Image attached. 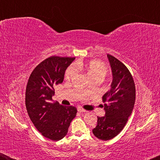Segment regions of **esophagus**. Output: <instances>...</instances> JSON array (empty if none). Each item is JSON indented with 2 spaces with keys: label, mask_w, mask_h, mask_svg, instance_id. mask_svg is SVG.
<instances>
[{
  "label": "esophagus",
  "mask_w": 160,
  "mask_h": 160,
  "mask_svg": "<svg viewBox=\"0 0 160 160\" xmlns=\"http://www.w3.org/2000/svg\"><path fill=\"white\" fill-rule=\"evenodd\" d=\"M77 110H78V112H87L86 110H84V109L80 108V107H78V108H77Z\"/></svg>",
  "instance_id": "34e87169"
}]
</instances>
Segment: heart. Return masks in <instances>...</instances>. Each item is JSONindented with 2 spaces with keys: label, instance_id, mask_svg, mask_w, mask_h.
<instances>
[{
  "label": "heart",
  "instance_id": "1",
  "mask_svg": "<svg viewBox=\"0 0 160 160\" xmlns=\"http://www.w3.org/2000/svg\"><path fill=\"white\" fill-rule=\"evenodd\" d=\"M76 69H83L88 73L93 80L100 78L102 79L108 73V68L103 63L98 60H92L89 62H76L75 66L71 65L65 71V78L71 79L76 73Z\"/></svg>",
  "mask_w": 160,
  "mask_h": 160
}]
</instances>
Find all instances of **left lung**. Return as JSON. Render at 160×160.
I'll list each match as a JSON object with an SVG mask.
<instances>
[{
	"label": "left lung",
	"mask_w": 160,
	"mask_h": 160,
	"mask_svg": "<svg viewBox=\"0 0 160 160\" xmlns=\"http://www.w3.org/2000/svg\"><path fill=\"white\" fill-rule=\"evenodd\" d=\"M112 71L111 89L102 96L105 116L98 117L92 130L98 138L108 141L117 136L125 126L135 101V86L130 72L114 57L107 54Z\"/></svg>",
	"instance_id": "8db88e82"
}]
</instances>
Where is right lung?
<instances>
[{"label": "right lung", "instance_id": "right-lung-1", "mask_svg": "<svg viewBox=\"0 0 160 160\" xmlns=\"http://www.w3.org/2000/svg\"><path fill=\"white\" fill-rule=\"evenodd\" d=\"M75 58L52 56L35 68L28 79L25 106L30 120L43 136L60 141L67 135L77 109L53 102L54 87L64 79L65 70Z\"/></svg>", "mask_w": 160, "mask_h": 160}]
</instances>
